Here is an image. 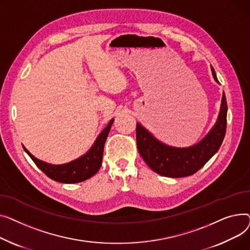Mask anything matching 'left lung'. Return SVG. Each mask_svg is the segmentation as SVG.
I'll use <instances>...</instances> for the list:
<instances>
[{
    "instance_id": "left-lung-1",
    "label": "left lung",
    "mask_w": 250,
    "mask_h": 250,
    "mask_svg": "<svg viewBox=\"0 0 250 250\" xmlns=\"http://www.w3.org/2000/svg\"><path fill=\"white\" fill-rule=\"evenodd\" d=\"M214 80L216 72L211 66ZM227 102L223 93L218 119L209 133L189 147H172L157 140L141 124H136L138 151L153 171L168 178H184L197 172L218 151L225 137L227 125Z\"/></svg>"
}]
</instances>
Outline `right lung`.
Returning a JSON list of instances; mask_svg holds the SVG:
<instances>
[{
    "instance_id": "obj_1",
    "label": "right lung",
    "mask_w": 250,
    "mask_h": 250,
    "mask_svg": "<svg viewBox=\"0 0 250 250\" xmlns=\"http://www.w3.org/2000/svg\"><path fill=\"white\" fill-rule=\"evenodd\" d=\"M113 122L114 119H112L105 127V129L101 132L89 151L83 156L69 161L67 164H47L45 161H42L33 156L24 146L23 148L26 153L34 161V164L51 180L63 184L81 183L92 178L100 169L102 166L103 152H104V145Z\"/></svg>"
}]
</instances>
